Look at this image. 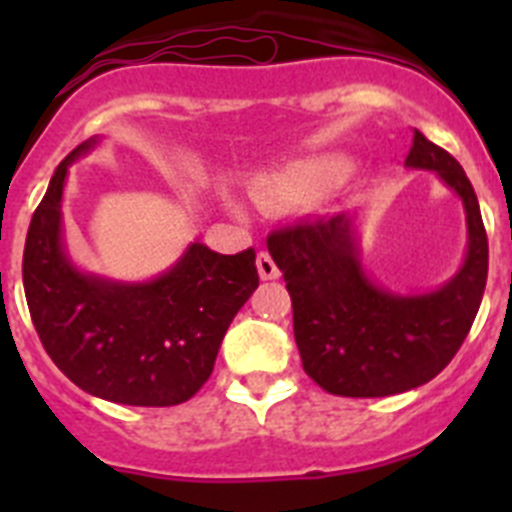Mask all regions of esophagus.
I'll list each match as a JSON object with an SVG mask.
<instances>
[{
	"mask_svg": "<svg viewBox=\"0 0 512 512\" xmlns=\"http://www.w3.org/2000/svg\"><path fill=\"white\" fill-rule=\"evenodd\" d=\"M256 269H259V277L264 279V282H269V279H279V266L274 264V259H271L266 251H261L259 256H256Z\"/></svg>",
	"mask_w": 512,
	"mask_h": 512,
	"instance_id": "esophagus-1",
	"label": "esophagus"
}]
</instances>
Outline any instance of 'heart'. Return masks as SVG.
I'll use <instances>...</instances> for the list:
<instances>
[{
  "instance_id": "heart-1",
  "label": "heart",
  "mask_w": 512,
  "mask_h": 512,
  "mask_svg": "<svg viewBox=\"0 0 512 512\" xmlns=\"http://www.w3.org/2000/svg\"><path fill=\"white\" fill-rule=\"evenodd\" d=\"M351 171V161L343 153H325L284 164L269 171L253 192L261 205H302L330 192Z\"/></svg>"
}]
</instances>
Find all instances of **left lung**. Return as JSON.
I'll use <instances>...</instances> for the list:
<instances>
[{
	"label": "left lung",
	"instance_id": "obj_1",
	"mask_svg": "<svg viewBox=\"0 0 512 512\" xmlns=\"http://www.w3.org/2000/svg\"><path fill=\"white\" fill-rule=\"evenodd\" d=\"M408 169L436 171L467 212V256L433 292L397 295L361 266L354 215L300 223L266 238L292 297L295 341L307 377L341 397H387L431 382L467 338L487 284V233L477 194L451 153L420 130Z\"/></svg>",
	"mask_w": 512,
	"mask_h": 512
}]
</instances>
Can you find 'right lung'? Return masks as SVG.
Listing matches in <instances>:
<instances>
[{"instance_id":"1","label":"right lung","mask_w":512,"mask_h":512,"mask_svg":"<svg viewBox=\"0 0 512 512\" xmlns=\"http://www.w3.org/2000/svg\"><path fill=\"white\" fill-rule=\"evenodd\" d=\"M58 164L27 228L22 284L43 348L76 387L138 408L187 402L210 379L235 312L259 287L256 251L223 256L189 243L182 259L148 282H115L76 269L63 243L69 166Z\"/></svg>"}]
</instances>
